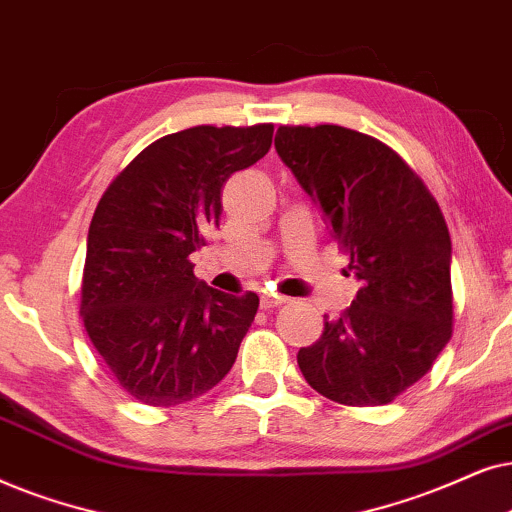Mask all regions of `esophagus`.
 Segmentation results:
<instances>
[{"label":"esophagus","instance_id":"1","mask_svg":"<svg viewBox=\"0 0 512 512\" xmlns=\"http://www.w3.org/2000/svg\"><path fill=\"white\" fill-rule=\"evenodd\" d=\"M285 302H288V297L283 295H269V292L262 295V309H276V306H281Z\"/></svg>","mask_w":512,"mask_h":512}]
</instances>
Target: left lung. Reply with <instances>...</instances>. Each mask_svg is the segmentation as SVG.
<instances>
[{
	"label": "left lung",
	"mask_w": 512,
	"mask_h": 512,
	"mask_svg": "<svg viewBox=\"0 0 512 512\" xmlns=\"http://www.w3.org/2000/svg\"><path fill=\"white\" fill-rule=\"evenodd\" d=\"M276 152L363 283L318 342L299 349V370L339 405L391 403L452 337V241L438 201L400 154L351 128L281 126Z\"/></svg>",
	"instance_id": "8db88e82"
}]
</instances>
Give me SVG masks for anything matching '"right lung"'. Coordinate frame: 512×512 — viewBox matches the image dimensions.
Returning a JSON list of instances; mask_svg holds the SVG:
<instances>
[{
	"label": "right lung",
	"mask_w": 512,
	"mask_h": 512,
	"mask_svg": "<svg viewBox=\"0 0 512 512\" xmlns=\"http://www.w3.org/2000/svg\"><path fill=\"white\" fill-rule=\"evenodd\" d=\"M274 124L194 126L142 149L95 208L86 241L81 320L128 395L152 407L220 384L260 297L227 295L189 260L220 227L222 187L269 152Z\"/></svg>",
	"instance_id": "right-lung-1"
}]
</instances>
